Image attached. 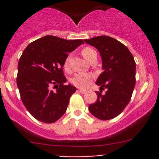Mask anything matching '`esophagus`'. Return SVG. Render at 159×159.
<instances>
[{
  "label": "esophagus",
  "mask_w": 159,
  "mask_h": 159,
  "mask_svg": "<svg viewBox=\"0 0 159 159\" xmlns=\"http://www.w3.org/2000/svg\"><path fill=\"white\" fill-rule=\"evenodd\" d=\"M78 92L81 93V94H84V93L86 92V90H84V89H78Z\"/></svg>",
  "instance_id": "esophagus-1"
}]
</instances>
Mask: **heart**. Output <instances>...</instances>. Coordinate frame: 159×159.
<instances>
[{
	"label": "heart",
	"mask_w": 159,
	"mask_h": 159,
	"mask_svg": "<svg viewBox=\"0 0 159 159\" xmlns=\"http://www.w3.org/2000/svg\"><path fill=\"white\" fill-rule=\"evenodd\" d=\"M83 57L89 61L90 62L92 60L94 54H97L96 51L94 49L91 48H84L81 51ZM64 68L68 73H70L72 71V68L70 65V55L65 58V61H64ZM94 76L91 74L89 73H78L74 75L71 78H70V82L75 87L79 88V89H86L88 86L90 85L91 82L94 80Z\"/></svg>",
	"instance_id": "b5f03b06"
}]
</instances>
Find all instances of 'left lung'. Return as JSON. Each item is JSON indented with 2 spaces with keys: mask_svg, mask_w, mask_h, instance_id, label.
<instances>
[{
  "mask_svg": "<svg viewBox=\"0 0 159 159\" xmlns=\"http://www.w3.org/2000/svg\"><path fill=\"white\" fill-rule=\"evenodd\" d=\"M84 42L98 50L104 70L96 81L101 86L100 91H95L97 101L89 109L98 119H112L123 111L131 100L136 81L135 61L128 48L113 38L102 35ZM105 88L107 91L102 94Z\"/></svg>",
  "mask_w": 159,
  "mask_h": 159,
  "instance_id": "obj_1",
  "label": "left lung"
}]
</instances>
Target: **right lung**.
Segmentation results:
<instances>
[{
  "label": "right lung",
  "mask_w": 159,
  "mask_h": 159,
  "mask_svg": "<svg viewBox=\"0 0 159 159\" xmlns=\"http://www.w3.org/2000/svg\"><path fill=\"white\" fill-rule=\"evenodd\" d=\"M81 44V39L69 41L47 35L30 43L22 53L17 85L24 105L38 121L54 123L66 111L76 88L65 84L64 61Z\"/></svg>",
  "instance_id": "1"
}]
</instances>
